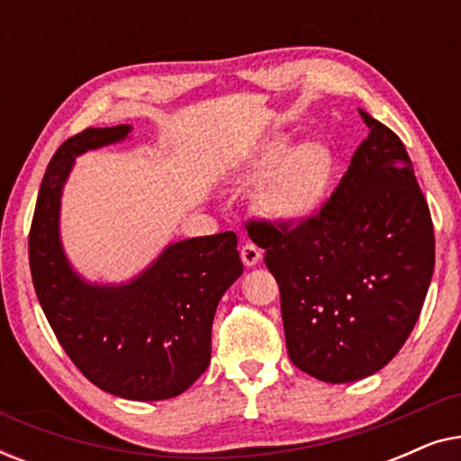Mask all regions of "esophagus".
Here are the masks:
<instances>
[{
    "instance_id": "1",
    "label": "esophagus",
    "mask_w": 461,
    "mask_h": 461,
    "mask_svg": "<svg viewBox=\"0 0 461 461\" xmlns=\"http://www.w3.org/2000/svg\"><path fill=\"white\" fill-rule=\"evenodd\" d=\"M260 258H262V251H260V248H258V245H254L251 241H243L241 260H243L245 267H256V264L260 262Z\"/></svg>"
}]
</instances>
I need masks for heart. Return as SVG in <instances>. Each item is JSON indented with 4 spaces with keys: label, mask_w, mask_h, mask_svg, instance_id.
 Wrapping results in <instances>:
<instances>
[{
    "label": "heart",
    "mask_w": 461,
    "mask_h": 461,
    "mask_svg": "<svg viewBox=\"0 0 461 461\" xmlns=\"http://www.w3.org/2000/svg\"><path fill=\"white\" fill-rule=\"evenodd\" d=\"M285 140H276L256 163V174L275 169L264 186V205L276 218L302 220L317 210L331 176V153L319 142H306L289 153Z\"/></svg>",
    "instance_id": "obj_1"
}]
</instances>
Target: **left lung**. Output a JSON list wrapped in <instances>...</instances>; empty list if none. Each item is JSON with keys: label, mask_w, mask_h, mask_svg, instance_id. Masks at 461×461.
Segmentation results:
<instances>
[{"label": "left lung", "mask_w": 461, "mask_h": 461, "mask_svg": "<svg viewBox=\"0 0 461 461\" xmlns=\"http://www.w3.org/2000/svg\"><path fill=\"white\" fill-rule=\"evenodd\" d=\"M371 130L325 203L298 224L251 218L248 235L281 292L287 355L321 382L380 371L418 323L434 270V229L405 144Z\"/></svg>", "instance_id": "left-lung-1"}]
</instances>
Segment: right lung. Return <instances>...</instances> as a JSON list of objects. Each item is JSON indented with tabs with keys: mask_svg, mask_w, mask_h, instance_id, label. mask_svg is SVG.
<instances>
[{
	"mask_svg": "<svg viewBox=\"0 0 461 461\" xmlns=\"http://www.w3.org/2000/svg\"><path fill=\"white\" fill-rule=\"evenodd\" d=\"M130 125L87 128L65 140L43 174L29 230L33 287L68 358L104 393L163 401L210 365L220 298L243 273L232 230L174 243L128 285H87L59 239L60 193L75 155L123 140Z\"/></svg>",
	"mask_w": 461,
	"mask_h": 461,
	"instance_id": "1",
	"label": "right lung"
}]
</instances>
